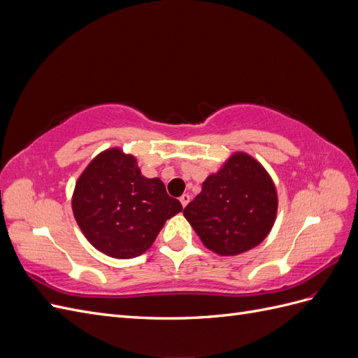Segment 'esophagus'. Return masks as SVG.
I'll use <instances>...</instances> for the list:
<instances>
[{"instance_id":"34e87169","label":"esophagus","mask_w":358,"mask_h":358,"mask_svg":"<svg viewBox=\"0 0 358 358\" xmlns=\"http://www.w3.org/2000/svg\"><path fill=\"white\" fill-rule=\"evenodd\" d=\"M180 203H182V206H183V208H185V206L189 203V200H191V197L188 196V194H183V196H180Z\"/></svg>"}]
</instances>
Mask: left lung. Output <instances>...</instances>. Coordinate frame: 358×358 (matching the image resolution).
I'll return each mask as SVG.
<instances>
[{
	"label": "left lung",
	"mask_w": 358,
	"mask_h": 358,
	"mask_svg": "<svg viewBox=\"0 0 358 358\" xmlns=\"http://www.w3.org/2000/svg\"><path fill=\"white\" fill-rule=\"evenodd\" d=\"M276 212L272 178L255 158L237 152L203 182L201 192L183 209V216L206 248L231 257L262 243Z\"/></svg>",
	"instance_id": "left-lung-1"
}]
</instances>
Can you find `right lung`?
Returning a JSON list of instances; mask_svg holds the SVG:
<instances>
[{
    "label": "right lung",
    "mask_w": 358,
    "mask_h": 358,
    "mask_svg": "<svg viewBox=\"0 0 358 358\" xmlns=\"http://www.w3.org/2000/svg\"><path fill=\"white\" fill-rule=\"evenodd\" d=\"M71 208L82 233L103 254L128 259L142 255L182 210L161 179L145 178L133 155L107 149L76 182Z\"/></svg>",
    "instance_id": "obj_1"
}]
</instances>
